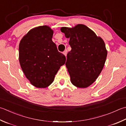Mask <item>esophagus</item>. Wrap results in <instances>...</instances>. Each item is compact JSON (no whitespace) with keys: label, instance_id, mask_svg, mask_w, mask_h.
<instances>
[{"label":"esophagus","instance_id":"esophagus-1","mask_svg":"<svg viewBox=\"0 0 126 126\" xmlns=\"http://www.w3.org/2000/svg\"><path fill=\"white\" fill-rule=\"evenodd\" d=\"M63 53L64 54V56H66V54H67V50H65L64 51H63Z\"/></svg>","mask_w":126,"mask_h":126}]
</instances>
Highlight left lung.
<instances>
[{"label": "left lung", "instance_id": "left-lung-1", "mask_svg": "<svg viewBox=\"0 0 126 126\" xmlns=\"http://www.w3.org/2000/svg\"><path fill=\"white\" fill-rule=\"evenodd\" d=\"M61 30L70 39L71 50L67 54L65 65L71 82L78 87H87L104 67L107 56L104 42L83 24L72 28L62 27Z\"/></svg>", "mask_w": 126, "mask_h": 126}]
</instances>
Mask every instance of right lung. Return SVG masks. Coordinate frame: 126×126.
<instances>
[{
    "mask_svg": "<svg viewBox=\"0 0 126 126\" xmlns=\"http://www.w3.org/2000/svg\"><path fill=\"white\" fill-rule=\"evenodd\" d=\"M53 33L47 26L36 27L28 32L19 45L22 69L32 84L38 88L51 85L66 61L52 40Z\"/></svg>",
    "mask_w": 126,
    "mask_h": 126,
    "instance_id": "1",
    "label": "right lung"
}]
</instances>
